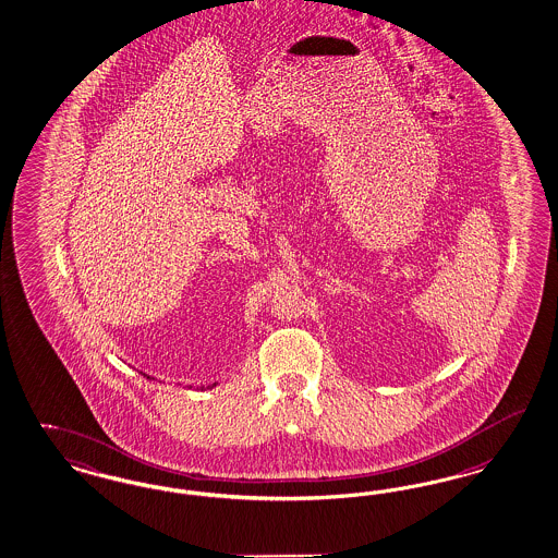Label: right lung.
Wrapping results in <instances>:
<instances>
[{"mask_svg": "<svg viewBox=\"0 0 558 558\" xmlns=\"http://www.w3.org/2000/svg\"><path fill=\"white\" fill-rule=\"evenodd\" d=\"M211 387H216V384L202 385V387H199V389H202V391H204V389H211Z\"/></svg>", "mask_w": 558, "mask_h": 558, "instance_id": "obj_1", "label": "right lung"}]
</instances>
